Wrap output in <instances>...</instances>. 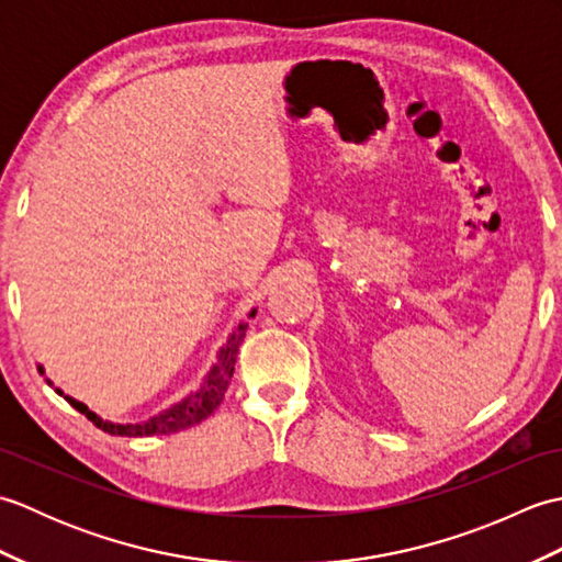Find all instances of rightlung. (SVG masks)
Segmentation results:
<instances>
[{"mask_svg":"<svg viewBox=\"0 0 562 562\" xmlns=\"http://www.w3.org/2000/svg\"><path fill=\"white\" fill-rule=\"evenodd\" d=\"M250 316H256V312H250ZM246 336V326L241 324L238 326L229 340H226L224 348L217 355V364L212 367V372L207 374L205 384L200 386V391H195L193 396H188L186 401L176 403L173 408L164 411L161 415L151 417L147 423H137V425H115L109 420H101L97 413H91L87 405L75 401V398H67V403L71 408H77L81 415H87L89 420L101 427L103 432L109 435H121V437H151V435H171V432H181V429L193 427L198 423L205 420L214 411H217V405L222 403L226 389H229V381L234 374V364H236V355H238V345L244 342ZM63 393V391H59Z\"/></svg>","mask_w":562,"mask_h":562,"instance_id":"obj_1","label":"right lung"}]
</instances>
